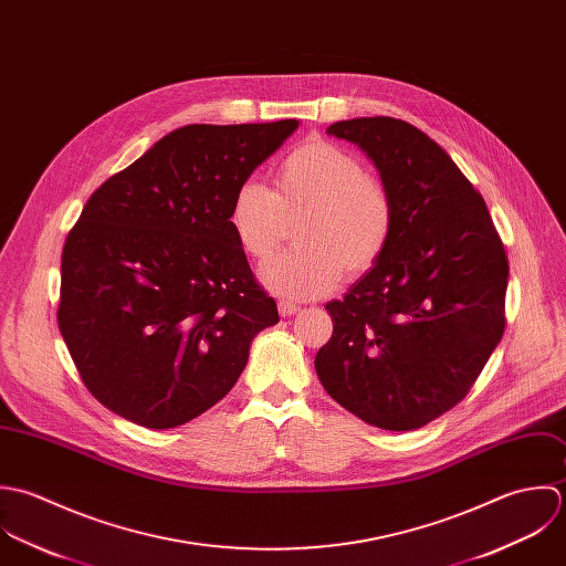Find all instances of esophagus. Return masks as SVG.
I'll list each match as a JSON object with an SVG mask.
<instances>
[{"label": "esophagus", "mask_w": 566, "mask_h": 566, "mask_svg": "<svg viewBox=\"0 0 566 566\" xmlns=\"http://www.w3.org/2000/svg\"><path fill=\"white\" fill-rule=\"evenodd\" d=\"M277 311H280L282 317H291V315H295V313L300 311V306L293 304V302H289V300H280V302H277Z\"/></svg>", "instance_id": "obj_1"}]
</instances>
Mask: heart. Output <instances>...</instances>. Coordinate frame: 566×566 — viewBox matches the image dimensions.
<instances>
[{"instance_id": "1", "label": "heart", "mask_w": 566, "mask_h": 566, "mask_svg": "<svg viewBox=\"0 0 566 566\" xmlns=\"http://www.w3.org/2000/svg\"><path fill=\"white\" fill-rule=\"evenodd\" d=\"M295 219L300 247L277 255L262 280L275 293L311 300L331 293L343 269L358 275L380 260L396 210L387 186L367 175L358 155L328 139H308L280 161L275 190L244 179L229 208L240 249L258 264L277 251Z\"/></svg>"}]
</instances>
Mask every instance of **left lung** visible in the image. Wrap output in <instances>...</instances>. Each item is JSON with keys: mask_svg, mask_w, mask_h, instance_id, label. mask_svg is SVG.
Returning a JSON list of instances; mask_svg holds the SVG:
<instances>
[{"mask_svg": "<svg viewBox=\"0 0 566 566\" xmlns=\"http://www.w3.org/2000/svg\"><path fill=\"white\" fill-rule=\"evenodd\" d=\"M326 133L367 153L396 221L380 260L326 304L333 337L315 369L363 422L413 431L465 398L503 337L507 255L483 197L427 133L385 115Z\"/></svg>", "mask_w": 566, "mask_h": 566, "instance_id": "left-lung-1", "label": "left lung"}]
</instances>
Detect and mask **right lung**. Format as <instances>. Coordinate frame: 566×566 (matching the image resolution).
<instances>
[{"label": "right lung", "instance_id": "1", "mask_svg": "<svg viewBox=\"0 0 566 566\" xmlns=\"http://www.w3.org/2000/svg\"><path fill=\"white\" fill-rule=\"evenodd\" d=\"M297 126H181L109 177L67 233L59 328L85 387L124 420H195L235 385L253 337L280 322L229 208Z\"/></svg>", "mask_w": 566, "mask_h": 566}]
</instances>
